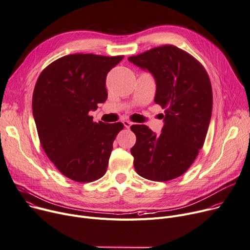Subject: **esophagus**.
<instances>
[{
	"label": "esophagus",
	"instance_id": "1",
	"mask_svg": "<svg viewBox=\"0 0 250 250\" xmlns=\"http://www.w3.org/2000/svg\"><path fill=\"white\" fill-rule=\"evenodd\" d=\"M123 124H124V126H125L126 128H128V129H129L130 126L132 125V123H131L130 121H127V120H126V121H123Z\"/></svg>",
	"mask_w": 250,
	"mask_h": 250
}]
</instances>
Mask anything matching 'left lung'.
<instances>
[{
    "mask_svg": "<svg viewBox=\"0 0 250 250\" xmlns=\"http://www.w3.org/2000/svg\"><path fill=\"white\" fill-rule=\"evenodd\" d=\"M128 60L149 71L156 81L154 101L165 109L164 126L156 135L146 125H133L131 148L137 173L153 181L184 174L202 148L212 113V88L205 68L173 45L153 48Z\"/></svg>",
    "mask_w": 250,
    "mask_h": 250,
    "instance_id": "obj_1",
    "label": "left lung"
}]
</instances>
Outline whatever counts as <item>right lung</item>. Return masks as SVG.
Returning a JSON list of instances; mask_svg holds the SVG:
<instances>
[{
    "instance_id": "1",
    "label": "right lung",
    "mask_w": 250,
    "mask_h": 250,
    "mask_svg": "<svg viewBox=\"0 0 250 250\" xmlns=\"http://www.w3.org/2000/svg\"><path fill=\"white\" fill-rule=\"evenodd\" d=\"M124 56L73 54L47 66L33 93V116L40 143L61 173L92 182L107 170L121 122H93L89 112L107 100L106 77Z\"/></svg>"
}]
</instances>
